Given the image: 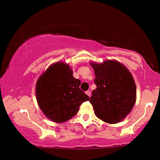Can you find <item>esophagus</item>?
I'll list each match as a JSON object with an SVG mask.
<instances>
[{
  "label": "esophagus",
  "instance_id": "1",
  "mask_svg": "<svg viewBox=\"0 0 160 160\" xmlns=\"http://www.w3.org/2000/svg\"><path fill=\"white\" fill-rule=\"evenodd\" d=\"M85 93H86L87 95L89 96V97H90V95H91V92H89V91H87Z\"/></svg>",
  "mask_w": 160,
  "mask_h": 160
}]
</instances>
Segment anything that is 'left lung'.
I'll return each mask as SVG.
<instances>
[{"label": "left lung", "instance_id": "obj_1", "mask_svg": "<svg viewBox=\"0 0 160 160\" xmlns=\"http://www.w3.org/2000/svg\"><path fill=\"white\" fill-rule=\"evenodd\" d=\"M97 86L89 102L95 114L109 124L121 122L130 113L136 101V85L132 74L121 62L105 60L90 62Z\"/></svg>", "mask_w": 160, "mask_h": 160}]
</instances>
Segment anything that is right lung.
<instances>
[{"instance_id": "obj_1", "label": "right lung", "mask_w": 160, "mask_h": 160, "mask_svg": "<svg viewBox=\"0 0 160 160\" xmlns=\"http://www.w3.org/2000/svg\"><path fill=\"white\" fill-rule=\"evenodd\" d=\"M73 76L69 65L58 62L50 65L37 80L36 95L39 108L48 119L62 123L74 117L79 106L89 100Z\"/></svg>"}]
</instances>
